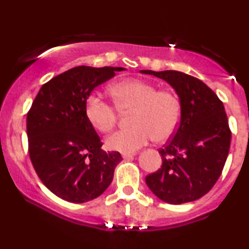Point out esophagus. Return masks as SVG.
I'll return each mask as SVG.
<instances>
[{
    "mask_svg": "<svg viewBox=\"0 0 249 249\" xmlns=\"http://www.w3.org/2000/svg\"><path fill=\"white\" fill-rule=\"evenodd\" d=\"M134 154H136V153H133V152H124V153H122V157L124 159H130V158H133Z\"/></svg>",
    "mask_w": 249,
    "mask_h": 249,
    "instance_id": "34e87169",
    "label": "esophagus"
}]
</instances>
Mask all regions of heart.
Masks as SVG:
<instances>
[{
	"label": "heart",
	"instance_id": "b5f03b06",
	"mask_svg": "<svg viewBox=\"0 0 249 249\" xmlns=\"http://www.w3.org/2000/svg\"><path fill=\"white\" fill-rule=\"evenodd\" d=\"M116 107L95 93L85 99L87 119L102 133H107L118 121V110H132L133 126L122 128L107 139V147L119 152H134L154 139L165 142L176 132L181 117L179 97L171 90H157L151 83L126 79L110 88Z\"/></svg>",
	"mask_w": 249,
	"mask_h": 249
}]
</instances>
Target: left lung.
Segmentation results:
<instances>
[{
  "instance_id": "left-lung-1",
  "label": "left lung",
  "mask_w": 249,
  "mask_h": 249,
  "mask_svg": "<svg viewBox=\"0 0 249 249\" xmlns=\"http://www.w3.org/2000/svg\"><path fill=\"white\" fill-rule=\"evenodd\" d=\"M164 79L181 104L177 131L159 150L162 165L145 178L162 201L179 205L208 193L218 181L231 145L230 125L222 102L196 77L180 71L142 70Z\"/></svg>"
}]
</instances>
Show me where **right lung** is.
<instances>
[{
	"mask_svg": "<svg viewBox=\"0 0 249 249\" xmlns=\"http://www.w3.org/2000/svg\"><path fill=\"white\" fill-rule=\"evenodd\" d=\"M124 68H72L42 85L27 115L30 160L43 184L70 202L104 192L122 156L105 152L84 112L87 97Z\"/></svg>",
	"mask_w": 249,
	"mask_h": 249,
	"instance_id": "right-lung-1",
	"label": "right lung"
}]
</instances>
